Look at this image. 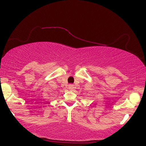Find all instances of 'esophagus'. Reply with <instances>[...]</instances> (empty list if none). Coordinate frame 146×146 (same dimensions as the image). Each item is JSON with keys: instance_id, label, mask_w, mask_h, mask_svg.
<instances>
[{"instance_id": "34e87169", "label": "esophagus", "mask_w": 146, "mask_h": 146, "mask_svg": "<svg viewBox=\"0 0 146 146\" xmlns=\"http://www.w3.org/2000/svg\"><path fill=\"white\" fill-rule=\"evenodd\" d=\"M74 85H72V84H70L69 86H68V89L70 90H72L74 89Z\"/></svg>"}]
</instances>
